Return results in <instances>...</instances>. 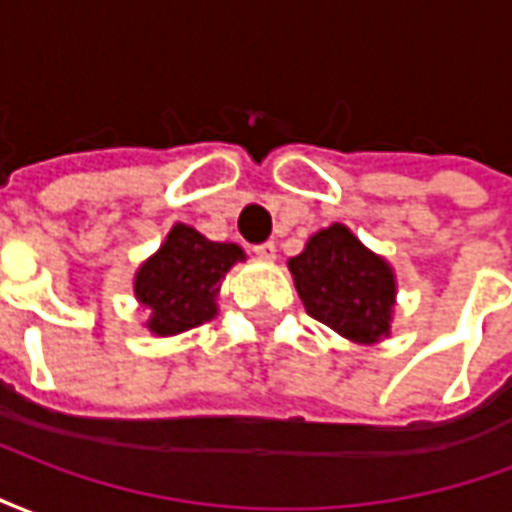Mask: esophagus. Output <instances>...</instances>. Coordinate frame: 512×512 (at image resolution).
Returning a JSON list of instances; mask_svg holds the SVG:
<instances>
[{
	"label": "esophagus",
	"mask_w": 512,
	"mask_h": 512,
	"mask_svg": "<svg viewBox=\"0 0 512 512\" xmlns=\"http://www.w3.org/2000/svg\"><path fill=\"white\" fill-rule=\"evenodd\" d=\"M252 252H255V257H260V260H274V257H277V246H274V241H266V244L252 246Z\"/></svg>",
	"instance_id": "34e87169"
}]
</instances>
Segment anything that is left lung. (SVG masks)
<instances>
[{"instance_id": "8db88e82", "label": "left lung", "mask_w": 512, "mask_h": 512, "mask_svg": "<svg viewBox=\"0 0 512 512\" xmlns=\"http://www.w3.org/2000/svg\"><path fill=\"white\" fill-rule=\"evenodd\" d=\"M288 268L304 310L315 321L359 345H376L389 337L395 271L345 224L318 230L301 255L290 257Z\"/></svg>"}]
</instances>
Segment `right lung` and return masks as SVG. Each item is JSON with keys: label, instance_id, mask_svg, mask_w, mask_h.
<instances>
[{"label": "right lung", "instance_id": "obj_1", "mask_svg": "<svg viewBox=\"0 0 512 512\" xmlns=\"http://www.w3.org/2000/svg\"><path fill=\"white\" fill-rule=\"evenodd\" d=\"M244 257L238 244L208 241L189 224H175L134 277L136 301L150 310L147 329L172 337L211 321L222 279Z\"/></svg>", "mask_w": 512, "mask_h": 512}]
</instances>
